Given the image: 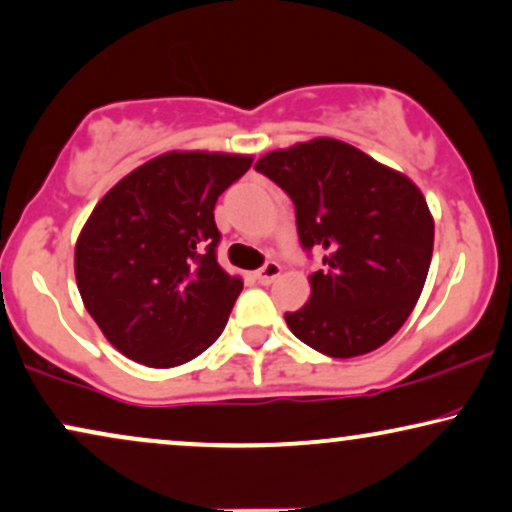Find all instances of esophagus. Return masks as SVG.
<instances>
[{
    "mask_svg": "<svg viewBox=\"0 0 512 512\" xmlns=\"http://www.w3.org/2000/svg\"><path fill=\"white\" fill-rule=\"evenodd\" d=\"M280 272H282L280 263H275V261H268V263L263 265L261 270L256 272V280L261 282V284H270L272 280H277V277H280Z\"/></svg>",
    "mask_w": 512,
    "mask_h": 512,
    "instance_id": "1",
    "label": "esophagus"
}]
</instances>
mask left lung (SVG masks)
Masks as SVG:
<instances>
[{
  "label": "left lung",
  "mask_w": 512,
  "mask_h": 512,
  "mask_svg": "<svg viewBox=\"0 0 512 512\" xmlns=\"http://www.w3.org/2000/svg\"><path fill=\"white\" fill-rule=\"evenodd\" d=\"M256 171L291 197L303 249H324L308 303L284 315L289 329L338 360L381 348L426 284L435 237L426 197L400 171L336 138L268 152Z\"/></svg>",
  "instance_id": "obj_1"
}]
</instances>
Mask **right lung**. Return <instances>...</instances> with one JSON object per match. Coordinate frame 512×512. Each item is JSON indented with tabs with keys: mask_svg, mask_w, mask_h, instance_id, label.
<instances>
[{
	"mask_svg": "<svg viewBox=\"0 0 512 512\" xmlns=\"http://www.w3.org/2000/svg\"><path fill=\"white\" fill-rule=\"evenodd\" d=\"M249 155L167 152L124 176L91 211L75 247L79 294L119 353L155 369L202 355L242 291L216 261V199Z\"/></svg>",
	"mask_w": 512,
	"mask_h": 512,
	"instance_id": "obj_1",
	"label": "right lung"
}]
</instances>
